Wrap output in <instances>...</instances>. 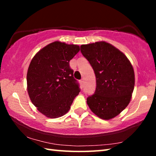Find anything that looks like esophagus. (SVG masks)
<instances>
[{
  "mask_svg": "<svg viewBox=\"0 0 156 156\" xmlns=\"http://www.w3.org/2000/svg\"><path fill=\"white\" fill-rule=\"evenodd\" d=\"M80 84H82V85H83V84H84V80H83V79H82V80H80Z\"/></svg>",
  "mask_w": 156,
  "mask_h": 156,
  "instance_id": "esophagus-1",
  "label": "esophagus"
}]
</instances>
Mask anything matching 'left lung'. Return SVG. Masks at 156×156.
<instances>
[{
	"mask_svg": "<svg viewBox=\"0 0 156 156\" xmlns=\"http://www.w3.org/2000/svg\"><path fill=\"white\" fill-rule=\"evenodd\" d=\"M80 51L96 79V91L87 103L98 117L112 119L130 102L135 85L133 66L122 51L105 41L82 44Z\"/></svg>",
	"mask_w": 156,
	"mask_h": 156,
	"instance_id": "obj_1",
	"label": "left lung"
}]
</instances>
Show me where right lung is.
I'll return each instance as SVG.
<instances>
[{
	"label": "right lung",
	"instance_id": "right-lung-1",
	"mask_svg": "<svg viewBox=\"0 0 156 156\" xmlns=\"http://www.w3.org/2000/svg\"><path fill=\"white\" fill-rule=\"evenodd\" d=\"M80 47L55 41L33 57L27 74V92L31 102L47 118L66 114L80 92L69 61Z\"/></svg>",
	"mask_w": 156,
	"mask_h": 156
}]
</instances>
